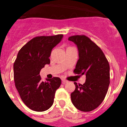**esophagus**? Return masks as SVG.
<instances>
[{
  "label": "esophagus",
  "mask_w": 127,
  "mask_h": 127,
  "mask_svg": "<svg viewBox=\"0 0 127 127\" xmlns=\"http://www.w3.org/2000/svg\"><path fill=\"white\" fill-rule=\"evenodd\" d=\"M62 82L63 84H65V83H68V81L66 80V79H62Z\"/></svg>",
  "instance_id": "obj_1"
}]
</instances>
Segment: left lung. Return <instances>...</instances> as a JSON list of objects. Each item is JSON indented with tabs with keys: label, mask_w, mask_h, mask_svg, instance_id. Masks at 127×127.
<instances>
[{
	"label": "left lung",
	"mask_w": 127,
	"mask_h": 127,
	"mask_svg": "<svg viewBox=\"0 0 127 127\" xmlns=\"http://www.w3.org/2000/svg\"><path fill=\"white\" fill-rule=\"evenodd\" d=\"M69 40L77 45L79 60L74 73L85 75L83 85H77L70 95L72 104L81 111H92L103 102L110 83V67L103 51L85 35H72Z\"/></svg>",
	"instance_id": "left-lung-1"
}]
</instances>
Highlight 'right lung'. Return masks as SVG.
I'll list each match as a JSON object with an SVG mask.
<instances>
[{"label": "right lung", "instance_id": "obj_1", "mask_svg": "<svg viewBox=\"0 0 127 127\" xmlns=\"http://www.w3.org/2000/svg\"><path fill=\"white\" fill-rule=\"evenodd\" d=\"M62 37V34H58L33 38L20 49L14 63L16 88L24 104L35 111L51 107L56 90L61 85L57 77L42 81L39 74L45 65L50 64L51 50Z\"/></svg>", "mask_w": 127, "mask_h": 127}]
</instances>
